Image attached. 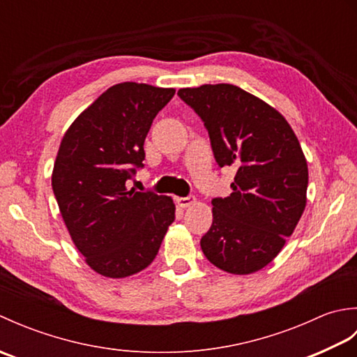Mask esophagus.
Here are the masks:
<instances>
[{"label": "esophagus", "mask_w": 357, "mask_h": 357, "mask_svg": "<svg viewBox=\"0 0 357 357\" xmlns=\"http://www.w3.org/2000/svg\"><path fill=\"white\" fill-rule=\"evenodd\" d=\"M178 201V204L181 207H190V206H193V204L196 202V198L193 195H188V196H184V198H178L176 199Z\"/></svg>", "instance_id": "1"}]
</instances>
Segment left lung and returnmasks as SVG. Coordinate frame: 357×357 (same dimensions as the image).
Returning a JSON list of instances; mask_svg holds the SVG:
<instances>
[{
	"instance_id": "1",
	"label": "left lung",
	"mask_w": 357,
	"mask_h": 357,
	"mask_svg": "<svg viewBox=\"0 0 357 357\" xmlns=\"http://www.w3.org/2000/svg\"><path fill=\"white\" fill-rule=\"evenodd\" d=\"M207 128L219 167H236L233 193L211 199L213 224L201 239L207 259L233 275L264 268L304 213L308 169L290 124L233 84L181 89Z\"/></svg>"
}]
</instances>
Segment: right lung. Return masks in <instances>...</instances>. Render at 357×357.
Returning a JSON list of instances; mask_svg holds the SVG:
<instances>
[{
    "label": "right lung",
    "mask_w": 357,
    "mask_h": 357,
    "mask_svg": "<svg viewBox=\"0 0 357 357\" xmlns=\"http://www.w3.org/2000/svg\"><path fill=\"white\" fill-rule=\"evenodd\" d=\"M173 95L174 89L121 82L73 121L59 146L53 193L75 245L102 276L146 268L174 221L169 196L126 185L144 167V141Z\"/></svg>",
    "instance_id": "obj_1"
}]
</instances>
